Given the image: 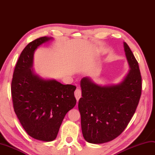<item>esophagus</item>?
Masks as SVG:
<instances>
[{"label":"esophagus","instance_id":"1","mask_svg":"<svg viewBox=\"0 0 155 155\" xmlns=\"http://www.w3.org/2000/svg\"><path fill=\"white\" fill-rule=\"evenodd\" d=\"M81 96H82L81 90L80 88H77L76 90H75V92H74V96H75V97H76L77 101L79 100V99L81 98Z\"/></svg>","mask_w":155,"mask_h":155}]
</instances>
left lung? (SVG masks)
<instances>
[{
	"label": "left lung",
	"mask_w": 155,
	"mask_h": 155,
	"mask_svg": "<svg viewBox=\"0 0 155 155\" xmlns=\"http://www.w3.org/2000/svg\"><path fill=\"white\" fill-rule=\"evenodd\" d=\"M130 70L120 84L101 86L88 77L81 81L82 97L78 101L83 137L91 143L113 140L123 132L136 112L142 90L138 62L124 42Z\"/></svg>",
	"instance_id": "left-lung-1"
}]
</instances>
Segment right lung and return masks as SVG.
Instances as JSON below:
<instances>
[{"label": "right lung", "instance_id": "add662e5", "mask_svg": "<svg viewBox=\"0 0 155 155\" xmlns=\"http://www.w3.org/2000/svg\"><path fill=\"white\" fill-rule=\"evenodd\" d=\"M50 38L43 37L27 45L15 65L11 83L14 112L29 136L51 141L57 137L65 114L76 105V86L44 80L31 71L35 50Z\"/></svg>", "mask_w": 155, "mask_h": 155}]
</instances>
